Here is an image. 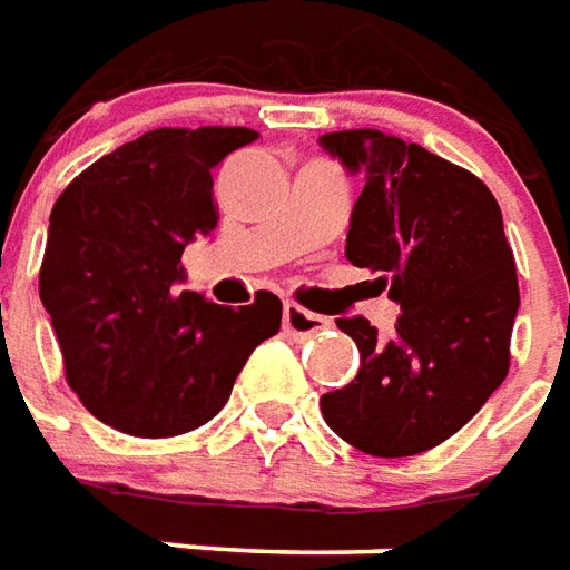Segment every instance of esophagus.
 Listing matches in <instances>:
<instances>
[{"instance_id":"esophagus-1","label":"esophagus","mask_w":570,"mask_h":570,"mask_svg":"<svg viewBox=\"0 0 570 570\" xmlns=\"http://www.w3.org/2000/svg\"><path fill=\"white\" fill-rule=\"evenodd\" d=\"M326 324H330L326 317L305 312V308H298L296 302H286L284 305V330L289 333V336L308 340V336H314L317 330H324Z\"/></svg>"}]
</instances>
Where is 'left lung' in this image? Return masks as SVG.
<instances>
[{
	"mask_svg": "<svg viewBox=\"0 0 570 570\" xmlns=\"http://www.w3.org/2000/svg\"><path fill=\"white\" fill-rule=\"evenodd\" d=\"M317 145L364 173L345 258L380 272L401 305L389 340L361 314L336 321L361 370L321 413L357 451L413 456L460 432L507 380L519 281L503 213L475 175L395 135L345 129Z\"/></svg>",
	"mask_w": 570,
	"mask_h": 570,
	"instance_id": "obj_1",
	"label": "left lung"
}]
</instances>
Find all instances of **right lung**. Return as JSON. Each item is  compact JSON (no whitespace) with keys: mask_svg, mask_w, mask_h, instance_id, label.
Returning a JSON list of instances; mask_svg holds the SVG:
<instances>
[{"mask_svg":"<svg viewBox=\"0 0 570 570\" xmlns=\"http://www.w3.org/2000/svg\"><path fill=\"white\" fill-rule=\"evenodd\" d=\"M258 132L154 129L63 190L49 218L39 298L82 407L126 435H185L209 423L258 342L281 330V298L244 308L181 289V253L216 228L213 169Z\"/></svg>","mask_w":570,"mask_h":570,"instance_id":"right-lung-1","label":"right lung"}]
</instances>
